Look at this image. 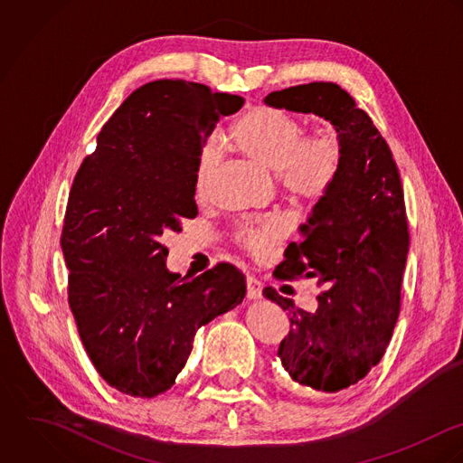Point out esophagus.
Returning a JSON list of instances; mask_svg holds the SVG:
<instances>
[{
    "instance_id": "esophagus-1",
    "label": "esophagus",
    "mask_w": 463,
    "mask_h": 463,
    "mask_svg": "<svg viewBox=\"0 0 463 463\" xmlns=\"http://www.w3.org/2000/svg\"><path fill=\"white\" fill-rule=\"evenodd\" d=\"M261 295H263V286H261V282L258 280L256 278H247V297L250 298V300H258V298H261Z\"/></svg>"
}]
</instances>
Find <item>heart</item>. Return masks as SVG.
<instances>
[{"label":"heart","instance_id":"1","mask_svg":"<svg viewBox=\"0 0 463 463\" xmlns=\"http://www.w3.org/2000/svg\"><path fill=\"white\" fill-rule=\"evenodd\" d=\"M229 143L258 166L278 175L291 196L317 202L336 184L345 148L340 134L324 128L304 136V125L286 110L260 105L247 110L232 127ZM218 165V150L207 146L198 161L196 185L203 191ZM288 234V220L272 214L243 222L236 231L238 243L252 256L263 258Z\"/></svg>","mask_w":463,"mask_h":463}]
</instances>
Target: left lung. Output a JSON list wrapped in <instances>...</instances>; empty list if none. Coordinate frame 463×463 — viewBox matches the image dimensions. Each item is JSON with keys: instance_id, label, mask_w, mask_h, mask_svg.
Segmentation results:
<instances>
[{"instance_id": "obj_1", "label": "left lung", "mask_w": 463, "mask_h": 463, "mask_svg": "<svg viewBox=\"0 0 463 463\" xmlns=\"http://www.w3.org/2000/svg\"><path fill=\"white\" fill-rule=\"evenodd\" d=\"M265 103L329 121L345 148L342 174L298 227L278 279H318L327 289L307 313L269 286L263 295L289 313L278 356L288 375L318 393H336L375 367L392 338L408 254V222L392 152L369 114L333 82L274 91Z\"/></svg>"}]
</instances>
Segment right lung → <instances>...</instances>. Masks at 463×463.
I'll use <instances>...</instances> for the list:
<instances>
[{"instance_id":"right-lung-1","label":"right lung","mask_w":463,"mask_h":463,"mask_svg":"<svg viewBox=\"0 0 463 463\" xmlns=\"http://www.w3.org/2000/svg\"><path fill=\"white\" fill-rule=\"evenodd\" d=\"M243 103L194 82H150L103 125L73 181L61 238L68 300L94 369L121 393L150 399L172 388L198 327L245 297L232 265L181 278L161 243L198 214L202 148Z\"/></svg>"}]
</instances>
